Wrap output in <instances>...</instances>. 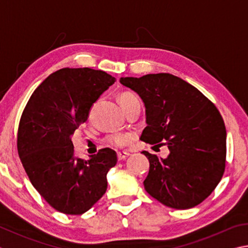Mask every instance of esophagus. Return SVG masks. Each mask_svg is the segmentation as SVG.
Here are the masks:
<instances>
[{
  "mask_svg": "<svg viewBox=\"0 0 248 248\" xmlns=\"http://www.w3.org/2000/svg\"><path fill=\"white\" fill-rule=\"evenodd\" d=\"M117 155H118L119 161H121V159H124L125 157H128L130 154L128 152H118V153H117Z\"/></svg>",
  "mask_w": 248,
  "mask_h": 248,
  "instance_id": "esophagus-1",
  "label": "esophagus"
}]
</instances>
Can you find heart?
<instances>
[{
  "label": "heart",
  "instance_id": "b5f03b06",
  "mask_svg": "<svg viewBox=\"0 0 248 248\" xmlns=\"http://www.w3.org/2000/svg\"><path fill=\"white\" fill-rule=\"evenodd\" d=\"M136 99H137L136 96L130 93H124L121 95L119 98L121 106L124 108L127 106L129 103H131ZM130 140H131V136H130L129 133H115L108 137V141L116 146H124L127 144Z\"/></svg>",
  "mask_w": 248,
  "mask_h": 248
}]
</instances>
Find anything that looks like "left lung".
Instances as JSON below:
<instances>
[{"instance_id": "1", "label": "left lung", "mask_w": 248, "mask_h": 248, "mask_svg": "<svg viewBox=\"0 0 248 248\" xmlns=\"http://www.w3.org/2000/svg\"><path fill=\"white\" fill-rule=\"evenodd\" d=\"M120 83L144 104L146 127L140 139L164 142L170 150L166 158L142 151L150 162L145 190L173 209L202 202L225 169L226 130L219 110L195 86L170 73L120 78Z\"/></svg>"}]
</instances>
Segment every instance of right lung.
I'll use <instances>...</instances> for the list:
<instances>
[{
  "label": "right lung",
  "mask_w": 248,
  "mask_h": 248,
  "mask_svg": "<svg viewBox=\"0 0 248 248\" xmlns=\"http://www.w3.org/2000/svg\"><path fill=\"white\" fill-rule=\"evenodd\" d=\"M115 81L100 70L61 69L37 87L24 109L19 158L32 186L59 212L83 215L106 192L116 152L106 148L89 159L78 158L71 138Z\"/></svg>",
  "instance_id": "add662e5"
}]
</instances>
